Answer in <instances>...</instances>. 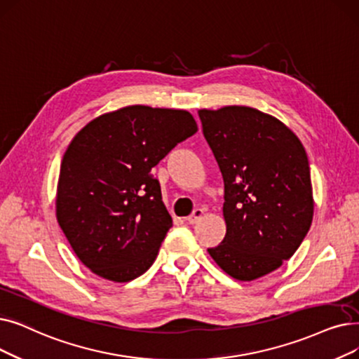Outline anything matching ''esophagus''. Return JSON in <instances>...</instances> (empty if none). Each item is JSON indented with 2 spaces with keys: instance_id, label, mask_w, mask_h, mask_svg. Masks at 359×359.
<instances>
[{
  "instance_id": "obj_1",
  "label": "esophagus",
  "mask_w": 359,
  "mask_h": 359,
  "mask_svg": "<svg viewBox=\"0 0 359 359\" xmlns=\"http://www.w3.org/2000/svg\"><path fill=\"white\" fill-rule=\"evenodd\" d=\"M202 215H204V211H202L201 208H196V210H194V212L188 218H186V222H188L189 224H195L201 220Z\"/></svg>"
}]
</instances>
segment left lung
<instances>
[{"mask_svg": "<svg viewBox=\"0 0 359 359\" xmlns=\"http://www.w3.org/2000/svg\"><path fill=\"white\" fill-rule=\"evenodd\" d=\"M198 114L224 182L226 236L208 254L233 278L251 282L289 259L313 223L306 152L282 121L255 108Z\"/></svg>", "mask_w": 359, "mask_h": 359, "instance_id": "8db88e82", "label": "left lung"}]
</instances>
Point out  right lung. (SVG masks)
Instances as JSON below:
<instances>
[{
	"label": "right lung",
	"instance_id": "obj_1",
	"mask_svg": "<svg viewBox=\"0 0 359 359\" xmlns=\"http://www.w3.org/2000/svg\"><path fill=\"white\" fill-rule=\"evenodd\" d=\"M196 130L184 110L129 105L93 118L73 137L60 167L55 212L92 273L124 283L152 266L173 220L151 168Z\"/></svg>",
	"mask_w": 359,
	"mask_h": 359
}]
</instances>
